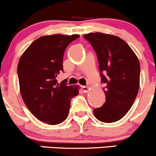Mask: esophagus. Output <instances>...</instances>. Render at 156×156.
I'll return each mask as SVG.
<instances>
[{
    "mask_svg": "<svg viewBox=\"0 0 156 156\" xmlns=\"http://www.w3.org/2000/svg\"><path fill=\"white\" fill-rule=\"evenodd\" d=\"M82 90L84 93H87V92L89 91V87H87V86H83L82 87Z\"/></svg>",
    "mask_w": 156,
    "mask_h": 156,
    "instance_id": "34e87169",
    "label": "esophagus"
}]
</instances>
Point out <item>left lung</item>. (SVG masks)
Here are the masks:
<instances>
[{
  "label": "left lung",
  "mask_w": 156,
  "mask_h": 156,
  "mask_svg": "<svg viewBox=\"0 0 156 156\" xmlns=\"http://www.w3.org/2000/svg\"><path fill=\"white\" fill-rule=\"evenodd\" d=\"M83 38L96 51L101 83L105 84V103L93 110L94 115L101 122H117L127 114L138 93V58L125 41L115 36L90 33Z\"/></svg>",
  "instance_id": "obj_1"
}]
</instances>
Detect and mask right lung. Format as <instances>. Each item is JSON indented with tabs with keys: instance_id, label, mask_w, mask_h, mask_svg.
<instances>
[{
	"instance_id": "1",
	"label": "right lung",
	"mask_w": 156,
	"mask_h": 156,
	"mask_svg": "<svg viewBox=\"0 0 156 156\" xmlns=\"http://www.w3.org/2000/svg\"><path fill=\"white\" fill-rule=\"evenodd\" d=\"M79 35L55 34L36 39L24 52L18 64L21 95L26 106L39 120L57 125L66 119L71 99L78 87L68 86L56 78L63 71V59L69 44Z\"/></svg>"
}]
</instances>
